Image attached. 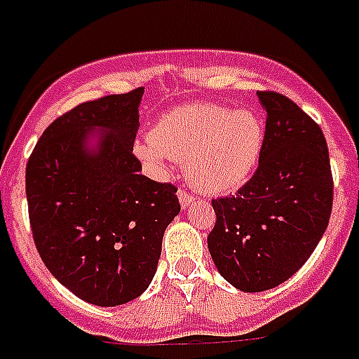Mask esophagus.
I'll return each instance as SVG.
<instances>
[{
    "instance_id": "34e87169",
    "label": "esophagus",
    "mask_w": 359,
    "mask_h": 359,
    "mask_svg": "<svg viewBox=\"0 0 359 359\" xmlns=\"http://www.w3.org/2000/svg\"><path fill=\"white\" fill-rule=\"evenodd\" d=\"M177 197H179V203H180V207L184 208H188L191 205V203L196 201V197L191 196V194H188V191L186 190H179L177 191Z\"/></svg>"
}]
</instances>
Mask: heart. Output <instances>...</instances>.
Wrapping results in <instances>:
<instances>
[{
  "label": "heart",
  "mask_w": 359,
  "mask_h": 359,
  "mask_svg": "<svg viewBox=\"0 0 359 359\" xmlns=\"http://www.w3.org/2000/svg\"><path fill=\"white\" fill-rule=\"evenodd\" d=\"M264 135V121L253 109L188 104L163 114L151 137L135 143V154L156 175H168L173 160L186 162L196 188L227 194L253 175Z\"/></svg>",
  "instance_id": "1"
}]
</instances>
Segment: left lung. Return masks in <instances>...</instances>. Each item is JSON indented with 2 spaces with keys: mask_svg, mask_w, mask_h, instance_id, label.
I'll return each mask as SVG.
<instances>
[{
  "mask_svg": "<svg viewBox=\"0 0 359 359\" xmlns=\"http://www.w3.org/2000/svg\"><path fill=\"white\" fill-rule=\"evenodd\" d=\"M266 135L255 175L236 196L214 199L208 251L244 292L273 289L311 257L328 227L334 180L318 124L279 93H257Z\"/></svg>",
  "mask_w": 359,
  "mask_h": 359,
  "instance_id": "8db88e82",
  "label": "left lung"
}]
</instances>
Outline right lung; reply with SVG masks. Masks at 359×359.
Wrapping results in <instances>:
<instances>
[{
	"instance_id": "1",
	"label": "right lung",
	"mask_w": 359,
	"mask_h": 359,
	"mask_svg": "<svg viewBox=\"0 0 359 359\" xmlns=\"http://www.w3.org/2000/svg\"><path fill=\"white\" fill-rule=\"evenodd\" d=\"M143 87L83 102L53 121L25 168L36 250L52 276L93 306L135 300L151 285L177 188L140 175L132 154Z\"/></svg>"
}]
</instances>
